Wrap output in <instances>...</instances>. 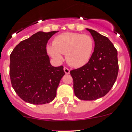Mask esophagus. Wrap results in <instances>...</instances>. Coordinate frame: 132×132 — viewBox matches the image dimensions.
<instances>
[{
    "label": "esophagus",
    "mask_w": 132,
    "mask_h": 132,
    "mask_svg": "<svg viewBox=\"0 0 132 132\" xmlns=\"http://www.w3.org/2000/svg\"><path fill=\"white\" fill-rule=\"evenodd\" d=\"M64 71L65 73H66V74H69V73H70V70H69V69L68 68H66V67L64 68Z\"/></svg>",
    "instance_id": "obj_1"
}]
</instances>
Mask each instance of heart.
Segmentation results:
<instances>
[{"mask_svg": "<svg viewBox=\"0 0 132 132\" xmlns=\"http://www.w3.org/2000/svg\"><path fill=\"white\" fill-rule=\"evenodd\" d=\"M93 40L91 36L80 33L66 32L54 38L52 45L47 46L49 55L55 61L61 62L66 54V61L75 67L86 64L93 52Z\"/></svg>", "mask_w": 132, "mask_h": 132, "instance_id": "1", "label": "heart"}]
</instances>
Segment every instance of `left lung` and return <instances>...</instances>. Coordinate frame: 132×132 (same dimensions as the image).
Returning <instances> with one entry per match:
<instances>
[{
    "instance_id": "left-lung-1",
    "label": "left lung",
    "mask_w": 132,
    "mask_h": 132,
    "mask_svg": "<svg viewBox=\"0 0 132 132\" xmlns=\"http://www.w3.org/2000/svg\"><path fill=\"white\" fill-rule=\"evenodd\" d=\"M94 41V49L86 64L70 71L76 96L94 100L104 96L114 86L119 70L118 51L107 37L86 29Z\"/></svg>"
}]
</instances>
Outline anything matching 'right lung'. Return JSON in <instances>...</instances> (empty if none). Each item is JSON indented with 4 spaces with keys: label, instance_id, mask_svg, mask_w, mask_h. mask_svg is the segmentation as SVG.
<instances>
[{
    "label": "right lung",
    "instance_id": "add662e5",
    "mask_svg": "<svg viewBox=\"0 0 132 132\" xmlns=\"http://www.w3.org/2000/svg\"><path fill=\"white\" fill-rule=\"evenodd\" d=\"M58 31L38 32L22 41L10 55L12 87L21 99L34 105L51 102L65 73L63 66H52L46 43Z\"/></svg>",
    "mask_w": 132,
    "mask_h": 132
}]
</instances>
